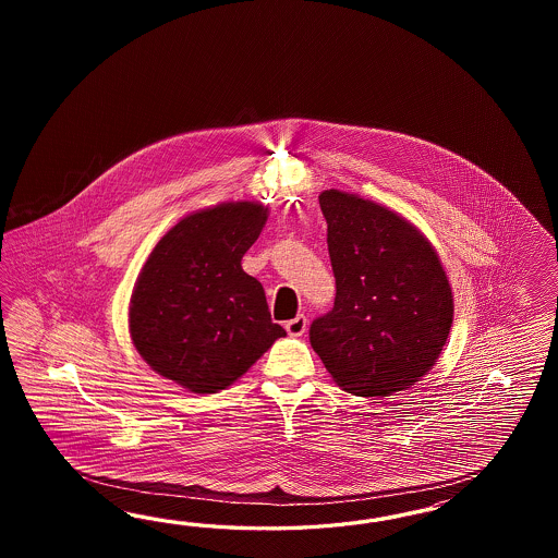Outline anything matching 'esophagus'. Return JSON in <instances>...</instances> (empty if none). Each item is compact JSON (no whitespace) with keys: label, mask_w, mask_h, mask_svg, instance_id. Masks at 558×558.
Masks as SVG:
<instances>
[{"label":"esophagus","mask_w":558,"mask_h":558,"mask_svg":"<svg viewBox=\"0 0 558 558\" xmlns=\"http://www.w3.org/2000/svg\"><path fill=\"white\" fill-rule=\"evenodd\" d=\"M288 336H292V338H301L304 331H306V317L304 315H299V317H294V319H290L287 322Z\"/></svg>","instance_id":"34e87169"}]
</instances>
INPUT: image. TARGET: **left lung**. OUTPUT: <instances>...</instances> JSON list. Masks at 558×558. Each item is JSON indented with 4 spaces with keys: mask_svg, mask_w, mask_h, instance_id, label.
Wrapping results in <instances>:
<instances>
[{
    "mask_svg": "<svg viewBox=\"0 0 558 558\" xmlns=\"http://www.w3.org/2000/svg\"><path fill=\"white\" fill-rule=\"evenodd\" d=\"M333 308L308 338L331 378L357 397H389L438 362L454 299L438 252L387 206L325 190Z\"/></svg>",
    "mask_w": 558,
    "mask_h": 558,
    "instance_id": "obj_1",
    "label": "left lung"
}]
</instances>
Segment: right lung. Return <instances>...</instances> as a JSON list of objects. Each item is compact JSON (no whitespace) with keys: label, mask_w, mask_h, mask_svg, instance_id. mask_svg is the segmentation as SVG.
I'll return each mask as SVG.
<instances>
[{"label":"right lung","mask_w":558,"mask_h":558,"mask_svg":"<svg viewBox=\"0 0 558 558\" xmlns=\"http://www.w3.org/2000/svg\"><path fill=\"white\" fill-rule=\"evenodd\" d=\"M266 219L262 204H217L184 217L153 247L129 329L157 374L198 395L219 392L287 336L271 323L262 284L241 268Z\"/></svg>","instance_id":"right-lung-1"}]
</instances>
